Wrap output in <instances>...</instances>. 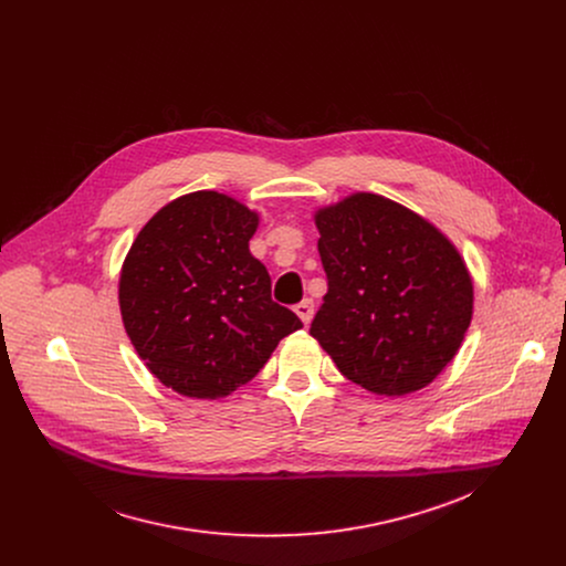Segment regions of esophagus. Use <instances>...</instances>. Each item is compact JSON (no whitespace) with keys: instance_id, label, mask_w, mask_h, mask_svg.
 Returning a JSON list of instances; mask_svg holds the SVG:
<instances>
[{"instance_id":"1","label":"esophagus","mask_w":566,"mask_h":566,"mask_svg":"<svg viewBox=\"0 0 566 566\" xmlns=\"http://www.w3.org/2000/svg\"><path fill=\"white\" fill-rule=\"evenodd\" d=\"M294 312H296V316H298L303 323H312V318H314V301H312V298H303L298 305H294Z\"/></svg>"}]
</instances>
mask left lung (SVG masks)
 <instances>
[{"label":"left lung","instance_id":"1","mask_svg":"<svg viewBox=\"0 0 566 566\" xmlns=\"http://www.w3.org/2000/svg\"><path fill=\"white\" fill-rule=\"evenodd\" d=\"M326 294L310 333L353 384L403 397L455 357L473 316L469 270L438 229L355 193L316 213Z\"/></svg>","mask_w":566,"mask_h":566}]
</instances>
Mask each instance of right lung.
I'll return each instance as SVG.
<instances>
[{
	"label": "right lung",
	"instance_id": "right-lung-1",
	"mask_svg": "<svg viewBox=\"0 0 566 566\" xmlns=\"http://www.w3.org/2000/svg\"><path fill=\"white\" fill-rule=\"evenodd\" d=\"M256 224L238 200L196 191L165 205L130 245L119 279L124 326L178 395H231L303 326L272 301L270 274L248 250Z\"/></svg>",
	"mask_w": 566,
	"mask_h": 566
}]
</instances>
